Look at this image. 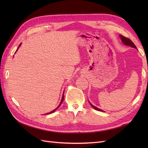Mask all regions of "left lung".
<instances>
[{"mask_svg":"<svg viewBox=\"0 0 148 148\" xmlns=\"http://www.w3.org/2000/svg\"><path fill=\"white\" fill-rule=\"evenodd\" d=\"M120 38L121 40H122V42H123L124 44H125V45L130 46H131L132 47H134V48L136 49V46L135 45V44H134V43H133L129 38H126V37H125V36H122V35H120ZM91 106L93 107L94 109H96V110H99V111L104 112V110H101V109H98L97 107L92 106V104H91Z\"/></svg>","mask_w":148,"mask_h":148,"instance_id":"left-lung-1","label":"left lung"}]
</instances>
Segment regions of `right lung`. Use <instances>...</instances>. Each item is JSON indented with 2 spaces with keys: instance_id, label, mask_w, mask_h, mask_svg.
Here are the masks:
<instances>
[{
  "instance_id": "add662e5",
  "label": "right lung",
  "mask_w": 148,
  "mask_h": 148,
  "mask_svg": "<svg viewBox=\"0 0 148 148\" xmlns=\"http://www.w3.org/2000/svg\"><path fill=\"white\" fill-rule=\"evenodd\" d=\"M21 46V44H20V45H19V46H18V49L19 48V47ZM18 49H17V50H18ZM16 50V51H17ZM64 95H63V96H62V101H61V102H60V104H59V106H58L57 107V108L56 109H54V110H52V111H51V112H49V113H47V114H51V113H53V112H54L56 111V110H57V108H59V107L60 106V105H61V104H62V102H63V101H64Z\"/></svg>"
}]
</instances>
